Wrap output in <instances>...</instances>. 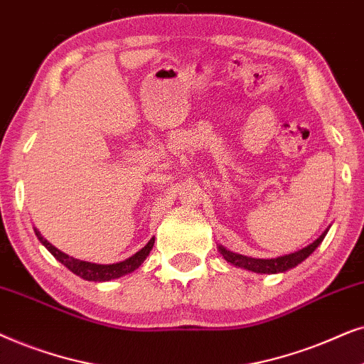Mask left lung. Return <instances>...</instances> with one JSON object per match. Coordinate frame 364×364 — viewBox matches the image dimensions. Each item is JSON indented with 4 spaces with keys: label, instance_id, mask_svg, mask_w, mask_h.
<instances>
[{
    "label": "left lung",
    "instance_id": "left-lung-1",
    "mask_svg": "<svg viewBox=\"0 0 364 364\" xmlns=\"http://www.w3.org/2000/svg\"><path fill=\"white\" fill-rule=\"evenodd\" d=\"M328 230L319 236L318 240H314L311 245H308L306 248L294 251V253L279 256V258H271V259H259V258H251V256H245V255H238L232 253V251L226 250L225 246H218V251L223 255L228 263L238 266V268L248 269V271H255V273H261V274H276V273H284V271L294 268L299 263H303L304 259L308 258L309 255L313 253L314 250L321 245V241L326 236Z\"/></svg>",
    "mask_w": 364,
    "mask_h": 364
}]
</instances>
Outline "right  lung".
Returning <instances> with one entry per match:
<instances>
[{"label": "right lung", "mask_w": 364, "mask_h": 364, "mask_svg": "<svg viewBox=\"0 0 364 364\" xmlns=\"http://www.w3.org/2000/svg\"><path fill=\"white\" fill-rule=\"evenodd\" d=\"M35 232L38 240L41 241V245L45 246V248L50 251V253L55 256L61 264H65L68 269L73 271L76 276H80V278H83L86 281H111V279L121 278V276L124 274L133 273V271L139 268L143 261L146 259V256L149 255V251H151L154 245V238H151L144 248L139 250L138 253H134L133 256H129L128 259L119 261V263H113V264H96V263H90V261H81V259L73 258V256H68L66 253H63V251L55 248L50 241L43 238L41 232L38 231L36 228H35Z\"/></svg>", "instance_id": "obj_1"}]
</instances>
